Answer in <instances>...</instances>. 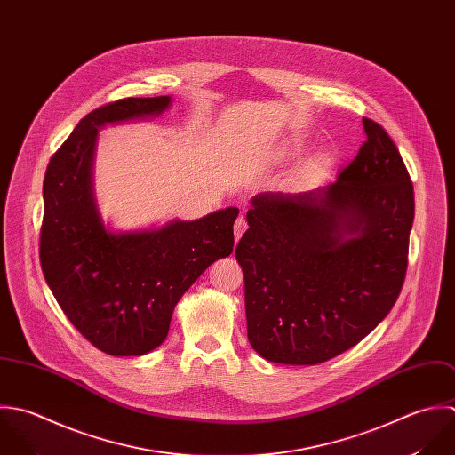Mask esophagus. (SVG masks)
Segmentation results:
<instances>
[{"label": "esophagus", "instance_id": "1", "mask_svg": "<svg viewBox=\"0 0 455 455\" xmlns=\"http://www.w3.org/2000/svg\"><path fill=\"white\" fill-rule=\"evenodd\" d=\"M233 231H235V238L236 242L242 238V235L247 231V220L243 215H240L236 220H235V226H233Z\"/></svg>", "mask_w": 455, "mask_h": 455}]
</instances>
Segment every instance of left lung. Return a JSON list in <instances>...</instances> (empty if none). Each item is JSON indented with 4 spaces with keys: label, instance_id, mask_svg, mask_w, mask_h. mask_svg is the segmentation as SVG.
Here are the masks:
<instances>
[{
    "label": "left lung",
    "instance_id": "left-lung-1",
    "mask_svg": "<svg viewBox=\"0 0 455 455\" xmlns=\"http://www.w3.org/2000/svg\"><path fill=\"white\" fill-rule=\"evenodd\" d=\"M365 141L337 181L263 192L235 256L245 279L247 337L267 360L323 363L369 335L397 302L408 268L415 194L387 131Z\"/></svg>",
    "mask_w": 455,
    "mask_h": 455
}]
</instances>
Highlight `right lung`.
I'll use <instances>...</instances> for the list:
<instances>
[{"mask_svg":"<svg viewBox=\"0 0 455 455\" xmlns=\"http://www.w3.org/2000/svg\"><path fill=\"white\" fill-rule=\"evenodd\" d=\"M169 102L129 97L92 111L51 156L44 176V277L79 333L113 356H140L160 346L181 295L233 252L238 208L118 235L99 217L92 192L97 129L160 115Z\"/></svg>","mask_w":455,"mask_h":455,"instance_id":"right-lung-1","label":"right lung"}]
</instances>
